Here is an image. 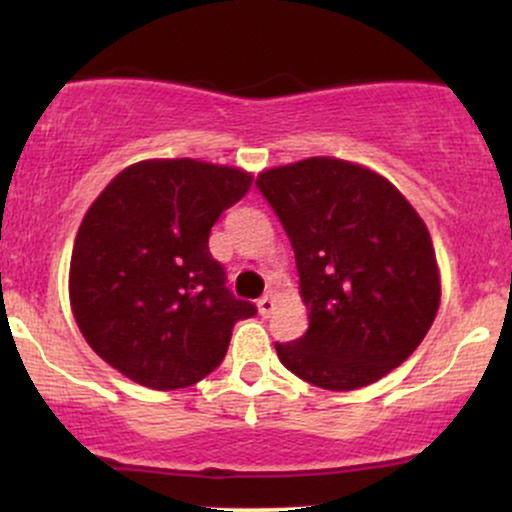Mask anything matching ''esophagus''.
Instances as JSON below:
<instances>
[{
    "instance_id": "obj_1",
    "label": "esophagus",
    "mask_w": 512,
    "mask_h": 512,
    "mask_svg": "<svg viewBox=\"0 0 512 512\" xmlns=\"http://www.w3.org/2000/svg\"><path fill=\"white\" fill-rule=\"evenodd\" d=\"M274 308H276V303H274V296L272 293H267V296H262L260 301H257V310H260V315L262 317H269L274 313Z\"/></svg>"
}]
</instances>
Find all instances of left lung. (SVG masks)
I'll list each match as a JSON object with an SVG mask.
<instances>
[{"label":"left lung","mask_w":512,"mask_h":512,"mask_svg":"<svg viewBox=\"0 0 512 512\" xmlns=\"http://www.w3.org/2000/svg\"><path fill=\"white\" fill-rule=\"evenodd\" d=\"M296 252L308 330L276 344L291 373L346 392L385 378L436 320L440 269L419 211L385 175L332 156L262 170Z\"/></svg>","instance_id":"obj_1"}]
</instances>
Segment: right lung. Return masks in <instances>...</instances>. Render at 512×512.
I'll return each mask as SVG.
<instances>
[{"label": "right lung", "mask_w": 512, "mask_h": 512, "mask_svg": "<svg viewBox=\"0 0 512 512\" xmlns=\"http://www.w3.org/2000/svg\"><path fill=\"white\" fill-rule=\"evenodd\" d=\"M252 173L197 158L132 163L93 199L69 262V305L108 366L151 390L195 385L223 361L255 305L226 291L211 257L216 219Z\"/></svg>", "instance_id": "right-lung-1"}]
</instances>
